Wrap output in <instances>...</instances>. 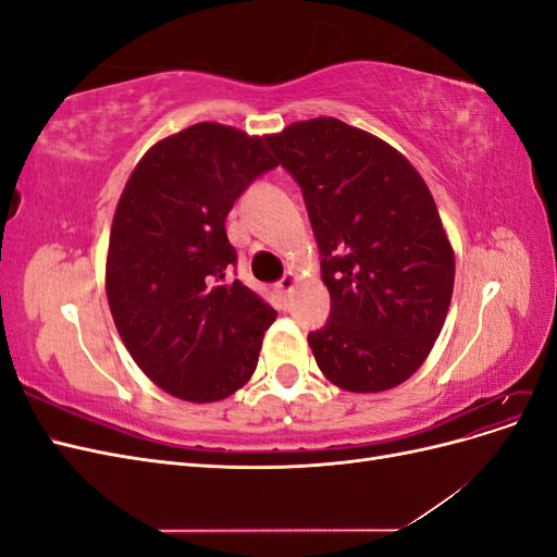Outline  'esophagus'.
Masks as SVG:
<instances>
[{"label": "esophagus", "mask_w": 557, "mask_h": 557, "mask_svg": "<svg viewBox=\"0 0 557 557\" xmlns=\"http://www.w3.org/2000/svg\"><path fill=\"white\" fill-rule=\"evenodd\" d=\"M295 285H297V276L293 274V272H288V274H285L278 283H276V293L278 295H288V293H293V288H295Z\"/></svg>", "instance_id": "1"}]
</instances>
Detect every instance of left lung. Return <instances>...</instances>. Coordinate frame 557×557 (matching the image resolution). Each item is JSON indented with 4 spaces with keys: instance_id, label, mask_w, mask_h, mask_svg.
I'll list each match as a JSON object with an SVG mask.
<instances>
[{
    "instance_id": "left-lung-1",
    "label": "left lung",
    "mask_w": 557,
    "mask_h": 557,
    "mask_svg": "<svg viewBox=\"0 0 557 557\" xmlns=\"http://www.w3.org/2000/svg\"><path fill=\"white\" fill-rule=\"evenodd\" d=\"M299 183L332 309L309 334L318 369L348 393L418 372L453 297L455 252L428 183L397 148L336 117L267 134Z\"/></svg>"
}]
</instances>
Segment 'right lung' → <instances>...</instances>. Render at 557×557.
Returning a JSON list of instances; mask_svg holds the SVG:
<instances>
[{
	"label": "right lung",
	"mask_w": 557,
	"mask_h": 557,
	"mask_svg": "<svg viewBox=\"0 0 557 557\" xmlns=\"http://www.w3.org/2000/svg\"><path fill=\"white\" fill-rule=\"evenodd\" d=\"M276 164L264 137L197 123L150 146L117 199L109 309L132 360L178 399L221 401L256 372L276 311L230 276L225 218Z\"/></svg>",
	"instance_id": "obj_1"
}]
</instances>
